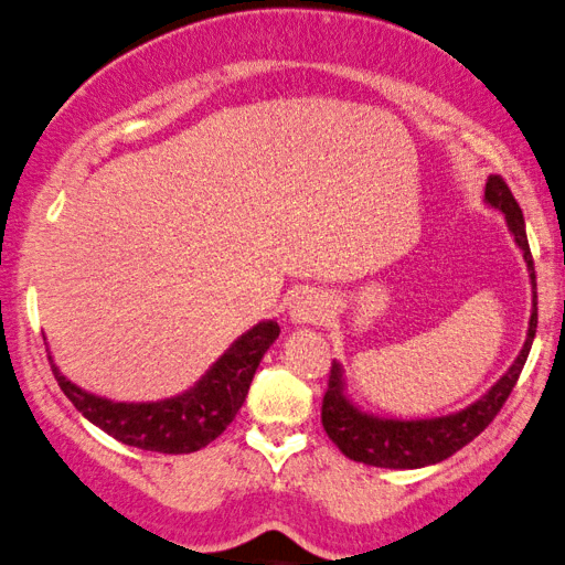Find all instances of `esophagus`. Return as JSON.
Here are the masks:
<instances>
[{
    "label": "esophagus",
    "mask_w": 565,
    "mask_h": 565,
    "mask_svg": "<svg viewBox=\"0 0 565 565\" xmlns=\"http://www.w3.org/2000/svg\"><path fill=\"white\" fill-rule=\"evenodd\" d=\"M330 315L328 296L320 290H301L290 307V320L296 324H322Z\"/></svg>",
    "instance_id": "esophagus-1"
}]
</instances>
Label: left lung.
I'll return each mask as SVG.
<instances>
[{"instance_id":"obj_1","label":"left lung","mask_w":565,"mask_h":565,"mask_svg":"<svg viewBox=\"0 0 565 565\" xmlns=\"http://www.w3.org/2000/svg\"><path fill=\"white\" fill-rule=\"evenodd\" d=\"M483 203L492 205L494 211L505 214L508 230L513 235L515 245L521 248L523 262H526L529 280H532V317H529V333L523 341L521 354L510 364L508 373L494 383L481 399L468 404L466 409L457 413L439 415V417H415V420H402V417H381L373 413H364L356 407L347 394V377H343L341 362L333 360L330 367L328 391L322 399V426L328 436L351 460L364 462L375 468H394V470H413L436 466V462L452 457L457 449H462L476 436L481 434L489 423L494 420L502 404L508 402L510 391L519 381L523 364H526L529 351H532L534 333H536V275L534 258L529 250L526 222H523L521 205L515 203L513 192L502 177L492 174L487 179L483 190Z\"/></svg>"}]
</instances>
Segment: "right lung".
<instances>
[{
    "label": "right lung",
    "instance_id": "obj_1",
    "mask_svg": "<svg viewBox=\"0 0 565 565\" xmlns=\"http://www.w3.org/2000/svg\"><path fill=\"white\" fill-rule=\"evenodd\" d=\"M280 335V324L264 320L237 338L205 370L195 386L158 402H113L89 394L68 381L50 356L57 386L86 420L129 447L163 455H188L203 449L241 413L258 362Z\"/></svg>",
    "mask_w": 565,
    "mask_h": 565
}]
</instances>
